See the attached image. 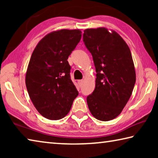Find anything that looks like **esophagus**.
Returning a JSON list of instances; mask_svg holds the SVG:
<instances>
[{
	"label": "esophagus",
	"instance_id": "esophagus-1",
	"mask_svg": "<svg viewBox=\"0 0 158 158\" xmlns=\"http://www.w3.org/2000/svg\"><path fill=\"white\" fill-rule=\"evenodd\" d=\"M83 82H84V80H83V79L78 80V84L79 85V86H81V85L83 84Z\"/></svg>",
	"mask_w": 158,
	"mask_h": 158
}]
</instances>
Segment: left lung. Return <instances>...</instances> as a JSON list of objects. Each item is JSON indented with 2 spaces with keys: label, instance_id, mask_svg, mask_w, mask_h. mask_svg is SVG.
<instances>
[{
  "label": "left lung",
  "instance_id": "8db88e82",
  "mask_svg": "<svg viewBox=\"0 0 158 158\" xmlns=\"http://www.w3.org/2000/svg\"><path fill=\"white\" fill-rule=\"evenodd\" d=\"M83 37L97 73L94 91L87 97L89 109L99 121H111L121 113L135 84L130 49L119 34L104 27L85 29Z\"/></svg>",
  "mask_w": 158,
  "mask_h": 158
}]
</instances>
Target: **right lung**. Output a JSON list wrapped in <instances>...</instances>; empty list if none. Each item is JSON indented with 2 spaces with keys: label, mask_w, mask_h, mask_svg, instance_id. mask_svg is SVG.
Instances as JSON below:
<instances>
[{
  "label": "right lung",
  "mask_w": 158,
  "mask_h": 158,
  "mask_svg": "<svg viewBox=\"0 0 158 158\" xmlns=\"http://www.w3.org/2000/svg\"><path fill=\"white\" fill-rule=\"evenodd\" d=\"M81 37L79 29L47 34L32 53L26 74L29 97L37 111L49 120L69 113L79 93L70 79L68 58Z\"/></svg>",
  "instance_id": "add662e5"
}]
</instances>
